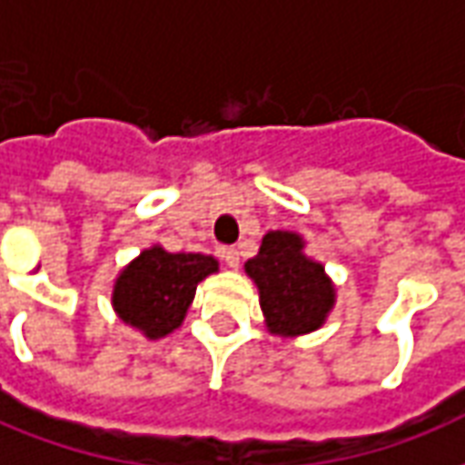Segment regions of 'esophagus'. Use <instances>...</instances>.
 Wrapping results in <instances>:
<instances>
[{"instance_id": "obj_1", "label": "esophagus", "mask_w": 465, "mask_h": 465, "mask_svg": "<svg viewBox=\"0 0 465 465\" xmlns=\"http://www.w3.org/2000/svg\"><path fill=\"white\" fill-rule=\"evenodd\" d=\"M222 259L226 262L229 269H239V249L236 246H223Z\"/></svg>"}]
</instances>
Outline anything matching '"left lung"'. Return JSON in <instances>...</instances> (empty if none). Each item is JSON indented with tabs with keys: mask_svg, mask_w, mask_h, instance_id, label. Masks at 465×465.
Returning a JSON list of instances; mask_svg holds the SVG:
<instances>
[{
	"mask_svg": "<svg viewBox=\"0 0 465 465\" xmlns=\"http://www.w3.org/2000/svg\"><path fill=\"white\" fill-rule=\"evenodd\" d=\"M303 239L293 232H269L259 253L243 263L259 289L266 329L282 339L322 329L336 303V289L323 263L303 253Z\"/></svg>",
	"mask_w": 465,
	"mask_h": 465,
	"instance_id": "left-lung-1",
	"label": "left lung"
}]
</instances>
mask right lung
<instances>
[{"instance_id": "1", "label": "right lung", "mask_w": 465, "mask_h": 465, "mask_svg": "<svg viewBox=\"0 0 465 465\" xmlns=\"http://www.w3.org/2000/svg\"><path fill=\"white\" fill-rule=\"evenodd\" d=\"M216 272L219 262L213 256L172 253L156 243L116 276L112 306L124 323L156 341L182 326L199 282Z\"/></svg>"}]
</instances>
